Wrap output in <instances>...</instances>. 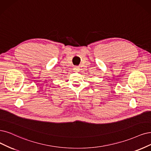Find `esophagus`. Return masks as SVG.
I'll use <instances>...</instances> for the list:
<instances>
[{
  "label": "esophagus",
  "instance_id": "obj_1",
  "mask_svg": "<svg viewBox=\"0 0 151 151\" xmlns=\"http://www.w3.org/2000/svg\"><path fill=\"white\" fill-rule=\"evenodd\" d=\"M73 70H74V71H75V72H78V71L80 70V68H79L78 66H75Z\"/></svg>",
  "mask_w": 151,
  "mask_h": 151
}]
</instances>
